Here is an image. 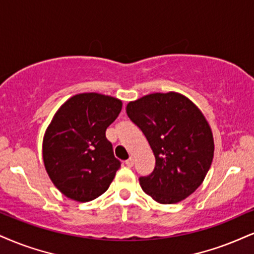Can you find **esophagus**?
Returning a JSON list of instances; mask_svg holds the SVG:
<instances>
[{
    "instance_id": "34e87169",
    "label": "esophagus",
    "mask_w": 254,
    "mask_h": 254,
    "mask_svg": "<svg viewBox=\"0 0 254 254\" xmlns=\"http://www.w3.org/2000/svg\"><path fill=\"white\" fill-rule=\"evenodd\" d=\"M126 165L128 166V167H132V166L134 165V158H133V156H130L128 160H126Z\"/></svg>"
}]
</instances>
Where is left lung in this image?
Listing matches in <instances>:
<instances>
[{"label": "left lung", "instance_id": "obj_1", "mask_svg": "<svg viewBox=\"0 0 254 254\" xmlns=\"http://www.w3.org/2000/svg\"><path fill=\"white\" fill-rule=\"evenodd\" d=\"M127 115L148 140L155 167L139 179L154 201H183L202 184L214 155V140L205 115L177 92L153 93L127 103Z\"/></svg>", "mask_w": 254, "mask_h": 254}]
</instances>
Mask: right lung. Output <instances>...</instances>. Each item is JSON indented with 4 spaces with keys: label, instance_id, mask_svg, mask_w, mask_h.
<instances>
[{
    "label": "right lung",
    "instance_id": "add662e5",
    "mask_svg": "<svg viewBox=\"0 0 254 254\" xmlns=\"http://www.w3.org/2000/svg\"><path fill=\"white\" fill-rule=\"evenodd\" d=\"M121 108L117 98L81 93L56 111L43 135L42 159L52 183L67 198L87 202L108 190L120 161L106 129Z\"/></svg>",
    "mask_w": 254,
    "mask_h": 254
}]
</instances>
